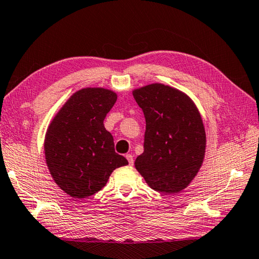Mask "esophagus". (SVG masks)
<instances>
[{
    "label": "esophagus",
    "instance_id": "1",
    "mask_svg": "<svg viewBox=\"0 0 259 259\" xmlns=\"http://www.w3.org/2000/svg\"><path fill=\"white\" fill-rule=\"evenodd\" d=\"M126 159L128 160V164H130V166H133L134 165V158H133V156L131 155H126Z\"/></svg>",
    "mask_w": 259,
    "mask_h": 259
}]
</instances>
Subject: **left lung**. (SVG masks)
<instances>
[{
	"label": "left lung",
	"mask_w": 259,
	"mask_h": 259,
	"mask_svg": "<svg viewBox=\"0 0 259 259\" xmlns=\"http://www.w3.org/2000/svg\"><path fill=\"white\" fill-rule=\"evenodd\" d=\"M133 97L146 118L144 151L135 167L155 191L180 192L197 175L205 156L199 111L187 95L162 84L135 90Z\"/></svg>",
	"instance_id": "1"
}]
</instances>
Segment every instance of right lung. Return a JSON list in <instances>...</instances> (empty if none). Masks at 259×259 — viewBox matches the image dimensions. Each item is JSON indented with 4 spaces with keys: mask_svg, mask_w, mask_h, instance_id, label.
Wrapping results in <instances>:
<instances>
[{
    "mask_svg": "<svg viewBox=\"0 0 259 259\" xmlns=\"http://www.w3.org/2000/svg\"><path fill=\"white\" fill-rule=\"evenodd\" d=\"M117 100L104 89H83L68 100L50 125L45 158L53 180L76 199L88 198L107 184L113 169L128 165L115 151L103 120Z\"/></svg>",
    "mask_w": 259,
    "mask_h": 259,
    "instance_id": "obj_1",
    "label": "right lung"
}]
</instances>
